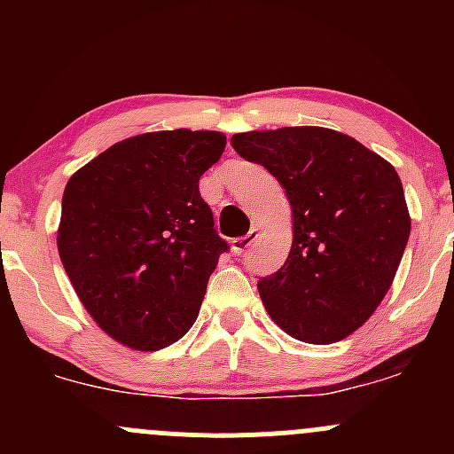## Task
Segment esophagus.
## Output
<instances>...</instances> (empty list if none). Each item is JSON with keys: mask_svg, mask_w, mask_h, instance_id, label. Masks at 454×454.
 <instances>
[{"mask_svg": "<svg viewBox=\"0 0 454 454\" xmlns=\"http://www.w3.org/2000/svg\"><path fill=\"white\" fill-rule=\"evenodd\" d=\"M256 239H259V232H256V231H250L246 237H237V239H232L231 241L232 254H241L246 248H250V246H253Z\"/></svg>", "mask_w": 454, "mask_h": 454, "instance_id": "obj_1", "label": "esophagus"}]
</instances>
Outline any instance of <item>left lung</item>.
<instances>
[{"label": "left lung", "mask_w": 454, "mask_h": 454, "mask_svg": "<svg viewBox=\"0 0 454 454\" xmlns=\"http://www.w3.org/2000/svg\"><path fill=\"white\" fill-rule=\"evenodd\" d=\"M231 142L281 182L292 206L290 254L256 286L270 318L312 345L351 336L387 296L411 235L397 171L325 127L246 131Z\"/></svg>", "instance_id": "1"}]
</instances>
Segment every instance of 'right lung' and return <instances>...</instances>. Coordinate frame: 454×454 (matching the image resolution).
<instances>
[{
	"mask_svg": "<svg viewBox=\"0 0 454 454\" xmlns=\"http://www.w3.org/2000/svg\"><path fill=\"white\" fill-rule=\"evenodd\" d=\"M223 149L219 131H149L67 180L59 256L87 314L129 349L173 345L198 318L228 250L200 195V177Z\"/></svg>",
	"mask_w": 454,
	"mask_h": 454,
	"instance_id": "right-lung-1",
	"label": "right lung"
}]
</instances>
